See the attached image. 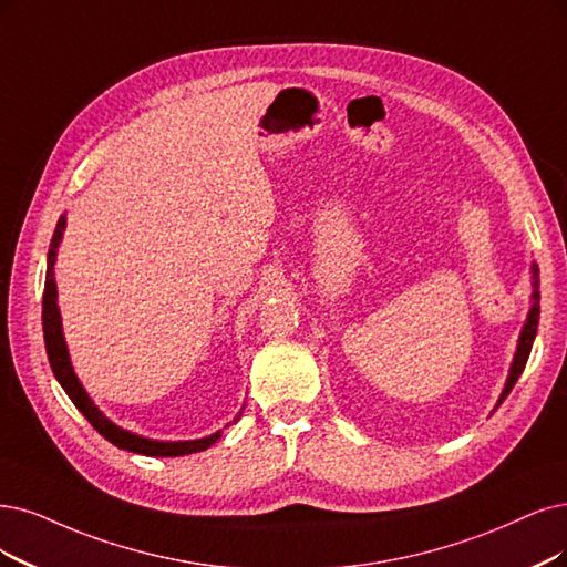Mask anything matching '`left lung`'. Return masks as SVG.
<instances>
[{
	"label": "left lung",
	"instance_id": "1",
	"mask_svg": "<svg viewBox=\"0 0 567 567\" xmlns=\"http://www.w3.org/2000/svg\"><path fill=\"white\" fill-rule=\"evenodd\" d=\"M533 276H535V282H533V287H535V291H533V308H530V312H528V320H526V327H523V331H520V341H518V350H516V358H514V364H512V371H509V379H507V385H505V390H502V396H499V402H497V406L505 402V396L512 392V388L516 385V381H518V375L523 373V369H526V362H528V358H530V348H533V341H535V333H537V322H539V291H537V270H533Z\"/></svg>",
	"mask_w": 567,
	"mask_h": 567
}]
</instances>
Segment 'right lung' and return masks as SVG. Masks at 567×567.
I'll return each mask as SVG.
<instances>
[{
    "mask_svg": "<svg viewBox=\"0 0 567 567\" xmlns=\"http://www.w3.org/2000/svg\"><path fill=\"white\" fill-rule=\"evenodd\" d=\"M62 230H65V217H60L55 234L51 238V247H49V264H47V282H44V301H41V322H44V343H47V354L51 369L55 373L58 383L62 385V390L68 392L70 400L74 402V406L86 415V421L104 436L107 442H112L118 449L133 451L140 455H156V457H177V455H188V453H198L213 446L217 439L221 436V430L209 434L205 439H196V442H152V439L137 436L133 432H125L121 427H116L114 423H110L104 417L97 406L91 402V396L86 394V390L81 388L79 379L72 371L70 364V354H68V346L65 339H62V329H60V310L55 303V280H53V264H55V251L58 245L62 240Z\"/></svg>",
    "mask_w": 567,
    "mask_h": 567,
    "instance_id": "add662e5",
    "label": "right lung"
}]
</instances>
